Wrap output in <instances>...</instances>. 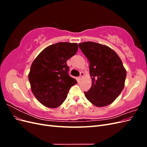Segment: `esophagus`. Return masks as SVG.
Returning <instances> with one entry per match:
<instances>
[{
  "instance_id": "obj_1",
  "label": "esophagus",
  "mask_w": 147,
  "mask_h": 147,
  "mask_svg": "<svg viewBox=\"0 0 147 147\" xmlns=\"http://www.w3.org/2000/svg\"><path fill=\"white\" fill-rule=\"evenodd\" d=\"M84 73H83V72H81L80 73V76L79 77H78V81H80V80H82V78H83V77L84 76Z\"/></svg>"
}]
</instances>
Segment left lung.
Here are the masks:
<instances>
[{
    "instance_id": "8db88e82",
    "label": "left lung",
    "mask_w": 147,
    "mask_h": 147,
    "mask_svg": "<svg viewBox=\"0 0 147 147\" xmlns=\"http://www.w3.org/2000/svg\"><path fill=\"white\" fill-rule=\"evenodd\" d=\"M90 63L92 85L84 91L86 99L96 107L111 104L124 87L126 70L120 57L110 47L95 42L78 44Z\"/></svg>"
}]
</instances>
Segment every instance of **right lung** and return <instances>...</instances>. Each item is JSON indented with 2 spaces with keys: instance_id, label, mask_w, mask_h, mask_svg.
Here are the masks:
<instances>
[{
  "instance_id": "obj_1",
  "label": "right lung",
  "mask_w": 147,
  "mask_h": 147,
  "mask_svg": "<svg viewBox=\"0 0 147 147\" xmlns=\"http://www.w3.org/2000/svg\"><path fill=\"white\" fill-rule=\"evenodd\" d=\"M77 43L59 42L45 48L35 57L28 75L30 88L38 102L55 109L63 103L77 83L68 74L67 61L78 51Z\"/></svg>"
}]
</instances>
